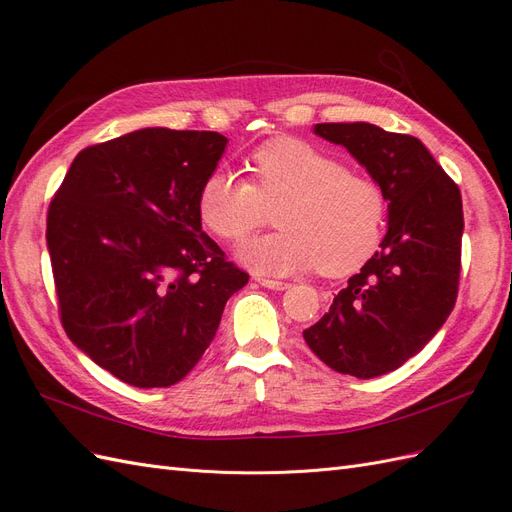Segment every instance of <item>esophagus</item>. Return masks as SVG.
I'll return each instance as SVG.
<instances>
[{
    "mask_svg": "<svg viewBox=\"0 0 512 512\" xmlns=\"http://www.w3.org/2000/svg\"><path fill=\"white\" fill-rule=\"evenodd\" d=\"M260 286H265L269 290H286L290 284L288 282H280V280H269V277H256Z\"/></svg>",
    "mask_w": 512,
    "mask_h": 512,
    "instance_id": "34e87169",
    "label": "esophagus"
}]
</instances>
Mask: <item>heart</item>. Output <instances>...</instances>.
I'll return each mask as SVG.
<instances>
[{"mask_svg": "<svg viewBox=\"0 0 512 512\" xmlns=\"http://www.w3.org/2000/svg\"><path fill=\"white\" fill-rule=\"evenodd\" d=\"M245 164L252 183L213 168L196 196L200 222L226 241L250 235L265 224V207L277 205L273 220L280 230L241 243V265L269 275L316 267L324 275H346L376 252L386 200L374 179L292 136L258 147Z\"/></svg>", "mask_w": 512, "mask_h": 512, "instance_id": "1", "label": "heart"}]
</instances>
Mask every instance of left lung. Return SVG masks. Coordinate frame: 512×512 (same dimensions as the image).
Returning <instances> with one entry per match:
<instances>
[{"mask_svg":"<svg viewBox=\"0 0 512 512\" xmlns=\"http://www.w3.org/2000/svg\"><path fill=\"white\" fill-rule=\"evenodd\" d=\"M314 134L346 147L380 185L389 226L380 250L303 337L339 374L376 378L421 352L453 312L461 269V194L414 136L365 121L316 123Z\"/></svg>","mask_w":512,"mask_h":512,"instance_id":"8db88e82","label":"left lung"}]
</instances>
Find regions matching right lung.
<instances>
[{"instance_id": "right-lung-1", "label": "right lung", "mask_w": 512, "mask_h": 512, "mask_svg": "<svg viewBox=\"0 0 512 512\" xmlns=\"http://www.w3.org/2000/svg\"><path fill=\"white\" fill-rule=\"evenodd\" d=\"M220 132L143 128L83 149L46 218L61 324L91 361L138 389L190 374L250 275L196 211Z\"/></svg>"}]
</instances>
